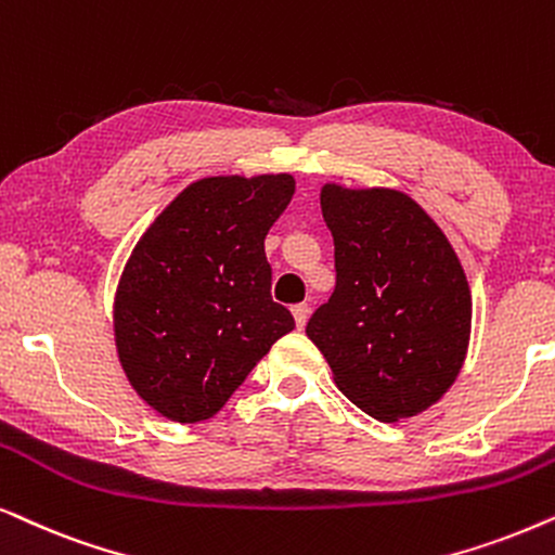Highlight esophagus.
Masks as SVG:
<instances>
[{"instance_id":"obj_1","label":"esophagus","mask_w":555,"mask_h":555,"mask_svg":"<svg viewBox=\"0 0 555 555\" xmlns=\"http://www.w3.org/2000/svg\"><path fill=\"white\" fill-rule=\"evenodd\" d=\"M292 314H294V322H297V330H305V324L309 320V305H294Z\"/></svg>"}]
</instances>
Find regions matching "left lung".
Listing matches in <instances>:
<instances>
[{"instance_id": "1", "label": "left lung", "mask_w": 555, "mask_h": 555, "mask_svg": "<svg viewBox=\"0 0 555 555\" xmlns=\"http://www.w3.org/2000/svg\"><path fill=\"white\" fill-rule=\"evenodd\" d=\"M320 205L337 284L307 337L367 416H416L452 388L467 358L472 294L460 258L401 190L327 182Z\"/></svg>"}]
</instances>
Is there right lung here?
<instances>
[{
    "label": "right lung",
    "instance_id": "obj_1",
    "mask_svg": "<svg viewBox=\"0 0 555 555\" xmlns=\"http://www.w3.org/2000/svg\"><path fill=\"white\" fill-rule=\"evenodd\" d=\"M292 175H218L184 188L137 241L114 299L118 363L177 424L223 409L294 317L271 299L263 238Z\"/></svg>",
    "mask_w": 555,
    "mask_h": 555
}]
</instances>
